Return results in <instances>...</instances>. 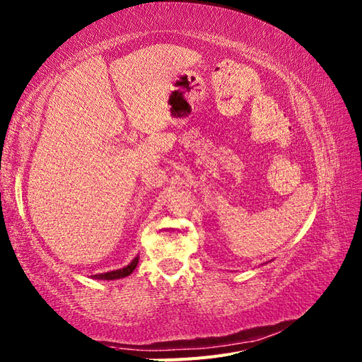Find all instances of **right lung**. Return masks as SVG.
Segmentation results:
<instances>
[{"label":"right lung","mask_w":362,"mask_h":362,"mask_svg":"<svg viewBox=\"0 0 362 362\" xmlns=\"http://www.w3.org/2000/svg\"><path fill=\"white\" fill-rule=\"evenodd\" d=\"M139 264V256L134 257L131 260V264H128L126 267L120 268V270H114V272H107V273H102V274H95L92 276V279H98V281H115V279H123V277L129 276L136 267Z\"/></svg>","instance_id":"1"}]
</instances>
